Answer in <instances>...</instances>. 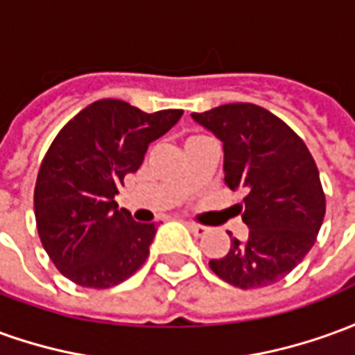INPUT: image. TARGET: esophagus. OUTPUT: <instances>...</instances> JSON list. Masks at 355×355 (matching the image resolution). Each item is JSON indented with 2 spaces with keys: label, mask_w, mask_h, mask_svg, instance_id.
Listing matches in <instances>:
<instances>
[{
  "label": "esophagus",
  "mask_w": 355,
  "mask_h": 355,
  "mask_svg": "<svg viewBox=\"0 0 355 355\" xmlns=\"http://www.w3.org/2000/svg\"><path fill=\"white\" fill-rule=\"evenodd\" d=\"M186 225H188V229L192 230L194 236H203V234L209 232V227H205V225H198V223H186Z\"/></svg>",
  "instance_id": "34e87169"
}]
</instances>
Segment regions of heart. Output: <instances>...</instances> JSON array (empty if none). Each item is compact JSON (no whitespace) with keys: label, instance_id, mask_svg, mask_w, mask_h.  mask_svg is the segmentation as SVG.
I'll use <instances>...</instances> for the list:
<instances>
[{"label":"heart","instance_id":"heart-1","mask_svg":"<svg viewBox=\"0 0 355 355\" xmlns=\"http://www.w3.org/2000/svg\"><path fill=\"white\" fill-rule=\"evenodd\" d=\"M192 138H198V136H190V138H188V140H192ZM188 140H186V142H188Z\"/></svg>","mask_w":355,"mask_h":355}]
</instances>
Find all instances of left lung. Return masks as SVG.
<instances>
[{"instance_id":"8db88e82","label":"left lung","mask_w":355,"mask_h":355,"mask_svg":"<svg viewBox=\"0 0 355 355\" xmlns=\"http://www.w3.org/2000/svg\"><path fill=\"white\" fill-rule=\"evenodd\" d=\"M192 119L223 142L227 186L246 190L240 211L250 234L244 242L230 238L229 254L211 259V271L244 290L279 282L306 257L323 223L315 161L284 121L254 103H227Z\"/></svg>"}]
</instances>
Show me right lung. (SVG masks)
<instances>
[{
	"label": "right lung",
	"instance_id": "add662e5",
	"mask_svg": "<svg viewBox=\"0 0 355 355\" xmlns=\"http://www.w3.org/2000/svg\"><path fill=\"white\" fill-rule=\"evenodd\" d=\"M182 117V109L144 113L100 100L67 123L42 161L34 213L42 246L59 272L84 288H109L150 255L155 223H136L115 194L142 165L148 146Z\"/></svg>",
	"mask_w": 355,
	"mask_h": 355
}]
</instances>
